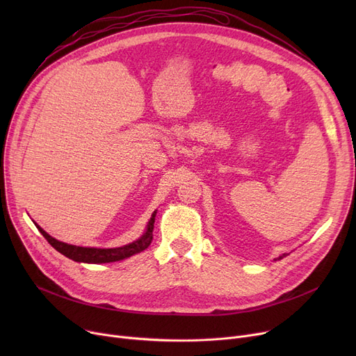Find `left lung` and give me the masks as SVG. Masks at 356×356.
Returning <instances> with one entry per match:
<instances>
[{"label": "left lung", "instance_id": "1", "mask_svg": "<svg viewBox=\"0 0 356 356\" xmlns=\"http://www.w3.org/2000/svg\"><path fill=\"white\" fill-rule=\"evenodd\" d=\"M283 257H286V254H283V255H282V257H278V258H277V259H282V258H283Z\"/></svg>", "mask_w": 356, "mask_h": 356}]
</instances>
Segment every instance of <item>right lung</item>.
<instances>
[{"instance_id": "obj_1", "label": "right lung", "mask_w": 356, "mask_h": 356, "mask_svg": "<svg viewBox=\"0 0 356 356\" xmlns=\"http://www.w3.org/2000/svg\"><path fill=\"white\" fill-rule=\"evenodd\" d=\"M154 218L156 212L152 215V219H149L147 231L145 234L134 241L133 244H128L125 247L120 248H85V247H74L65 244V242H60L58 239L51 238L46 231H43L39 225H35L39 228L40 234L47 239L49 244L65 257L78 261V263H89V264H102V263H114V261H121L124 258H128L134 254H138L148 248V245L152 244L153 241V229H154Z\"/></svg>"}]
</instances>
